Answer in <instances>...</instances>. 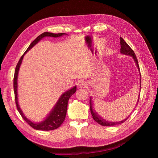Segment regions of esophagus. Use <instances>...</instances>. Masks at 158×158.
Segmentation results:
<instances>
[{"label": "esophagus", "mask_w": 158, "mask_h": 158, "mask_svg": "<svg viewBox=\"0 0 158 158\" xmlns=\"http://www.w3.org/2000/svg\"><path fill=\"white\" fill-rule=\"evenodd\" d=\"M78 86L80 88H86L88 86V83L85 81H83V80H80V81L78 82Z\"/></svg>", "instance_id": "esophagus-1"}]
</instances>
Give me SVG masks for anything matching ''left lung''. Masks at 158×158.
Returning <instances> with one entry per match:
<instances>
[{
  "mask_svg": "<svg viewBox=\"0 0 158 158\" xmlns=\"http://www.w3.org/2000/svg\"><path fill=\"white\" fill-rule=\"evenodd\" d=\"M120 45H121V53H123V54H125V55H129V56H131L133 57V58L135 59V61L136 64L137 65V67L139 68V70H140V68H139V63H138V60H137V58L136 56L135 55V53L134 52L133 50L132 49V48H130V47L127 44V43H126V41H124V40L122 38L120 37ZM140 88H141V84H140ZM140 96V95H139ZM92 99L90 98V100H89V106H90V111H91V113H92V117L94 120L95 121V122H96L98 123H99L100 125L101 126H115V125H117V124H119V123H123L125 121L127 120V119L129 117H127L126 119H123L122 121H121V122H106V121H105V119H102L101 117H99L98 115H97V113L94 111V110H93L92 109ZM139 99H138V102H137V104L136 105H138L139 103Z\"/></svg>",
  "mask_w": 158,
  "mask_h": 158,
  "instance_id": "left-lung-1",
  "label": "left lung"
}]
</instances>
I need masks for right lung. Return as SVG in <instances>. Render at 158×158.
Here are the masks:
<instances>
[{
  "label": "right lung",
  "instance_id": "add662e5",
  "mask_svg": "<svg viewBox=\"0 0 158 158\" xmlns=\"http://www.w3.org/2000/svg\"><path fill=\"white\" fill-rule=\"evenodd\" d=\"M65 35V33H58V34H54V33H51V32H43V34L40 35L38 37H36V39L34 41L31 43V44L26 49L25 53L22 56L21 58H20L19 62L15 67V70L14 73V78H13V89H14V94H15V105L17 106V109L19 111V114L22 117V118L25 120V122L27 123L30 126H31L35 130H45V131H49V130H53L57 129L60 126L62 125V123L64 122V121L65 119L66 115V111H67V105H68V101L69 98H70L73 94L75 93L77 88L76 86L74 87L73 88L70 89L69 91L66 92L64 93L60 97V99L58 100V102H57L56 106L54 109L52 110V111L50 113L49 116L47 117V118L42 122L41 123H35L32 122H31L29 119H28L26 117L23 115L22 111L20 109L19 106L18 105V92H17V88H18V83H17V79H18V71L19 69L20 64H21L22 59L23 58V56H24L25 53L27 52L28 50L31 49L33 46L36 45L40 40L43 39L45 36H51V37H59L60 36H62Z\"/></svg>",
  "mask_w": 158,
  "mask_h": 158
}]
</instances>
